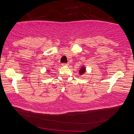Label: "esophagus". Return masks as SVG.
<instances>
[{"mask_svg": "<svg viewBox=\"0 0 134 134\" xmlns=\"http://www.w3.org/2000/svg\"><path fill=\"white\" fill-rule=\"evenodd\" d=\"M68 65H69L68 63H62V66H68Z\"/></svg>", "mask_w": 134, "mask_h": 134, "instance_id": "1", "label": "esophagus"}]
</instances>
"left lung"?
<instances>
[{"label":"left lung","mask_w":134,"mask_h":134,"mask_svg":"<svg viewBox=\"0 0 134 134\" xmlns=\"http://www.w3.org/2000/svg\"><path fill=\"white\" fill-rule=\"evenodd\" d=\"M85 72V68L84 66H82L81 68V69L80 70V75L84 74Z\"/></svg>","instance_id":"1"}]
</instances>
